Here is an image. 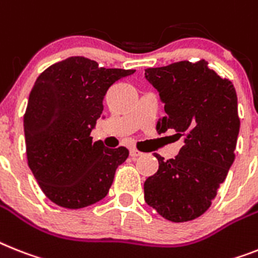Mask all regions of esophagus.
I'll list each match as a JSON object with an SVG mask.
<instances>
[{"mask_svg":"<svg viewBox=\"0 0 258 258\" xmlns=\"http://www.w3.org/2000/svg\"><path fill=\"white\" fill-rule=\"evenodd\" d=\"M129 153H131L132 158H137V157H140V155L142 154L141 152H138L137 149H131V150H129Z\"/></svg>","mask_w":258,"mask_h":258,"instance_id":"obj_1","label":"esophagus"}]
</instances>
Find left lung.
I'll return each instance as SVG.
<instances>
[{
	"label": "left lung",
	"mask_w": 258,
	"mask_h": 258,
	"mask_svg": "<svg viewBox=\"0 0 258 258\" xmlns=\"http://www.w3.org/2000/svg\"><path fill=\"white\" fill-rule=\"evenodd\" d=\"M145 78L165 104L157 132L174 129L184 142L175 158L155 154L158 171L145 180V202L170 221L194 220L210 208L235 161L236 89L204 59L148 68Z\"/></svg>",
	"instance_id": "left-lung-1"
}]
</instances>
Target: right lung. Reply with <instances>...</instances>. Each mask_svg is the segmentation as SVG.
<instances>
[{
  "label": "right lung",
  "mask_w": 258,
  "mask_h": 258,
  "mask_svg": "<svg viewBox=\"0 0 258 258\" xmlns=\"http://www.w3.org/2000/svg\"><path fill=\"white\" fill-rule=\"evenodd\" d=\"M132 74L71 56L38 76L23 116L27 163L52 203L78 210L106 197L129 150L93 142L91 132L108 89Z\"/></svg>",
  "instance_id": "add662e5"
}]
</instances>
